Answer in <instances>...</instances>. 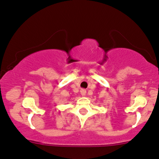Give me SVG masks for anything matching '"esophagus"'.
I'll return each instance as SVG.
<instances>
[{
    "instance_id": "34e87169",
    "label": "esophagus",
    "mask_w": 159,
    "mask_h": 159,
    "mask_svg": "<svg viewBox=\"0 0 159 159\" xmlns=\"http://www.w3.org/2000/svg\"><path fill=\"white\" fill-rule=\"evenodd\" d=\"M80 92H81V95H82V96H84V95H86V90H85V89H81Z\"/></svg>"
}]
</instances>
